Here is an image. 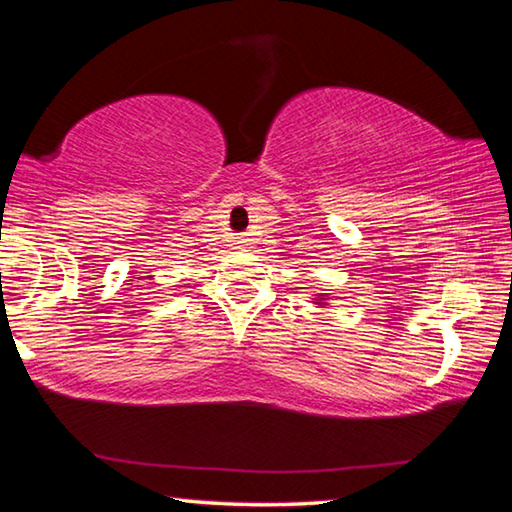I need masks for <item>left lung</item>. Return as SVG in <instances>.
I'll return each instance as SVG.
<instances>
[{
	"mask_svg": "<svg viewBox=\"0 0 512 512\" xmlns=\"http://www.w3.org/2000/svg\"><path fill=\"white\" fill-rule=\"evenodd\" d=\"M320 300H323V298H320ZM318 305H323V302H318Z\"/></svg>",
	"mask_w": 512,
	"mask_h": 512,
	"instance_id": "obj_1",
	"label": "left lung"
}]
</instances>
